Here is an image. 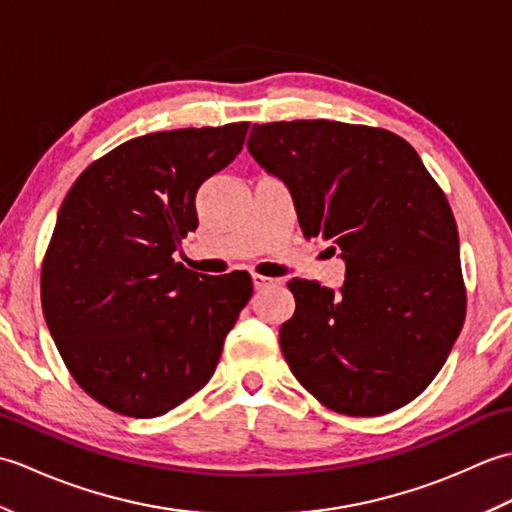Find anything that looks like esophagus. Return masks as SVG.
Here are the masks:
<instances>
[{"label":"esophagus","mask_w":512,"mask_h":512,"mask_svg":"<svg viewBox=\"0 0 512 512\" xmlns=\"http://www.w3.org/2000/svg\"><path fill=\"white\" fill-rule=\"evenodd\" d=\"M275 284H279V279L264 277V275H253V286H255V290H264V288L275 286Z\"/></svg>","instance_id":"obj_1"}]
</instances>
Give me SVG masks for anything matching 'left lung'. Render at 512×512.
Masks as SVG:
<instances>
[{"label": "left lung", "mask_w": 512, "mask_h": 512, "mask_svg": "<svg viewBox=\"0 0 512 512\" xmlns=\"http://www.w3.org/2000/svg\"><path fill=\"white\" fill-rule=\"evenodd\" d=\"M248 151L284 180L301 233L341 250L334 292L292 279L279 345L321 405L383 416L418 398L466 317L458 226L447 195L405 138L339 121L253 125Z\"/></svg>", "instance_id": "obj_1"}]
</instances>
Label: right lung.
<instances>
[{"instance_id": "1", "label": "right lung", "mask_w": 512, "mask_h": 512, "mask_svg": "<svg viewBox=\"0 0 512 512\" xmlns=\"http://www.w3.org/2000/svg\"><path fill=\"white\" fill-rule=\"evenodd\" d=\"M250 123L138 136L65 195L41 266L43 317L85 394L156 418L209 383L253 297L246 270L209 277L173 259L198 228L195 195L242 151Z\"/></svg>"}]
</instances>
